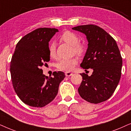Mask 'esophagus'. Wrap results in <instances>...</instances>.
<instances>
[{
    "label": "esophagus",
    "mask_w": 131,
    "mask_h": 131,
    "mask_svg": "<svg viewBox=\"0 0 131 131\" xmlns=\"http://www.w3.org/2000/svg\"><path fill=\"white\" fill-rule=\"evenodd\" d=\"M72 73H71L70 72H65V75L67 77H70L71 75H72Z\"/></svg>",
    "instance_id": "esophagus-1"
}]
</instances>
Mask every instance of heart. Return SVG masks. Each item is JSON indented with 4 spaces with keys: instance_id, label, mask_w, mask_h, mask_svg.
<instances>
[{
    "instance_id": "obj_1",
    "label": "heart",
    "mask_w": 131,
    "mask_h": 131,
    "mask_svg": "<svg viewBox=\"0 0 131 131\" xmlns=\"http://www.w3.org/2000/svg\"><path fill=\"white\" fill-rule=\"evenodd\" d=\"M60 40L72 46L73 51L78 56H82L85 51V48L83 45L78 43L79 38L75 34L70 31H66L60 36ZM49 54L51 58L56 57V45L52 43L49 47ZM78 63L76 58L69 59H60L56 64V67L59 70L63 71H72L75 66Z\"/></svg>"
}]
</instances>
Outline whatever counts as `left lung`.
Masks as SVG:
<instances>
[{
	"mask_svg": "<svg viewBox=\"0 0 131 131\" xmlns=\"http://www.w3.org/2000/svg\"><path fill=\"white\" fill-rule=\"evenodd\" d=\"M72 29L84 34L88 42L80 67L86 71L93 69L90 76L80 74L83 80L78 93L90 103L104 102L114 93L121 77L122 58L117 44L112 36L97 26L82 25Z\"/></svg>",
	"mask_w": 131,
	"mask_h": 131,
	"instance_id": "1",
	"label": "left lung"
}]
</instances>
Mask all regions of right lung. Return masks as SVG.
Returning a JSON list of instances; mask_svg holds the SVG:
<instances>
[{"mask_svg":"<svg viewBox=\"0 0 131 131\" xmlns=\"http://www.w3.org/2000/svg\"><path fill=\"white\" fill-rule=\"evenodd\" d=\"M58 32L54 28H39L23 37L15 47L10 64L13 85L19 98L31 107H42L51 102L65 77L62 71L48 77L41 69L50 61L48 42Z\"/></svg>","mask_w":131,"mask_h":131,"instance_id":"add662e5","label":"right lung"}]
</instances>
